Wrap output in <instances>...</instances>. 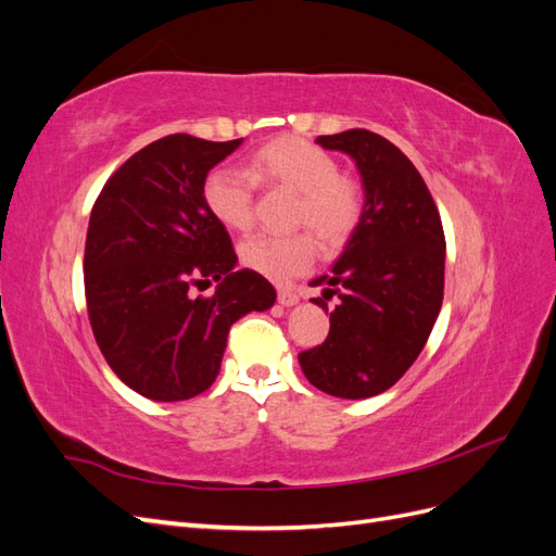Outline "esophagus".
<instances>
[{
    "label": "esophagus",
    "instance_id": "1",
    "mask_svg": "<svg viewBox=\"0 0 556 556\" xmlns=\"http://www.w3.org/2000/svg\"><path fill=\"white\" fill-rule=\"evenodd\" d=\"M278 304H282V306H294V304H299V294H296L294 290L280 288V290H278Z\"/></svg>",
    "mask_w": 556,
    "mask_h": 556
}]
</instances>
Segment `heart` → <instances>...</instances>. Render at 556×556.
<instances>
[{"label":"heart","instance_id":"1","mask_svg":"<svg viewBox=\"0 0 556 556\" xmlns=\"http://www.w3.org/2000/svg\"><path fill=\"white\" fill-rule=\"evenodd\" d=\"M255 185L290 190L294 201L288 225L306 227L327 248L343 245L362 223L364 197L359 185L341 174L339 160L306 139L285 137L250 155L245 174L215 169L206 176L201 197L208 213L231 231H248L255 223ZM308 231L280 237H252L239 248L241 262L271 280L306 274L317 248Z\"/></svg>","mask_w":556,"mask_h":556}]
</instances>
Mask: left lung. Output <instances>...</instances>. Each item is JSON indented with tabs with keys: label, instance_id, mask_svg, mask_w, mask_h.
I'll return each instance as SVG.
<instances>
[{
	"label": "left lung",
	"instance_id": "8db88e82",
	"mask_svg": "<svg viewBox=\"0 0 556 556\" xmlns=\"http://www.w3.org/2000/svg\"><path fill=\"white\" fill-rule=\"evenodd\" d=\"M317 143L357 162L366 204L331 274L311 282L341 301L325 343L299 352V364L317 390L368 399L390 390L429 339L443 304L445 233L427 182L394 143L368 129ZM323 296L313 301L327 311Z\"/></svg>",
	"mask_w": 556,
	"mask_h": 556
}]
</instances>
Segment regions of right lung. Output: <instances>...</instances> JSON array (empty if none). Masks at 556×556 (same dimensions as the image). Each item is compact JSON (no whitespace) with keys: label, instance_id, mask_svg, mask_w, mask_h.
Instances as JSON below:
<instances>
[{"label":"right lung","instance_id":"right-lung-1","mask_svg":"<svg viewBox=\"0 0 556 556\" xmlns=\"http://www.w3.org/2000/svg\"><path fill=\"white\" fill-rule=\"evenodd\" d=\"M241 141L169 134L115 169L92 206L83 257L92 333L113 374L146 399L206 392L231 325L276 301L262 274L231 271L237 252L201 197ZM211 279L213 295L193 294Z\"/></svg>","mask_w":556,"mask_h":556}]
</instances>
